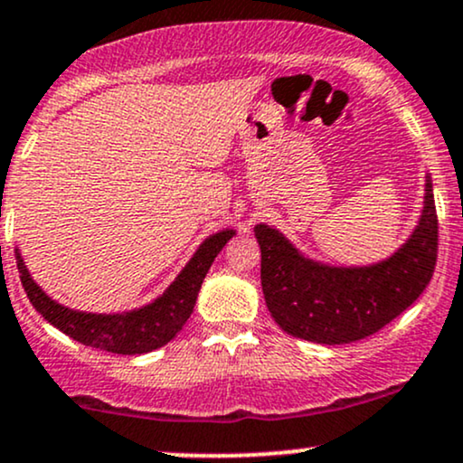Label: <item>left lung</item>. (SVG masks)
<instances>
[{
    "instance_id": "8db88e82",
    "label": "left lung",
    "mask_w": 463,
    "mask_h": 463,
    "mask_svg": "<svg viewBox=\"0 0 463 463\" xmlns=\"http://www.w3.org/2000/svg\"><path fill=\"white\" fill-rule=\"evenodd\" d=\"M261 285L280 328L317 344H350L381 331L424 291L438 261V213L431 180L411 239L372 268H326L298 254L269 226L254 228Z\"/></svg>"
}]
</instances>
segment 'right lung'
<instances>
[{
	"label": "right lung",
	"mask_w": 463,
	"mask_h": 463,
	"mask_svg": "<svg viewBox=\"0 0 463 463\" xmlns=\"http://www.w3.org/2000/svg\"><path fill=\"white\" fill-rule=\"evenodd\" d=\"M235 232L222 231L209 237L202 243L195 257L187 263V268L169 285V289L152 305L143 307L139 311L124 313V316H95V313L71 311L67 307L58 305L47 298L39 285L30 279L21 254L17 252V269L21 285L36 311L45 317L47 322L54 324L58 331L69 335L76 342L98 350L115 354H143L165 346L169 339H174L189 320L194 311L195 298L209 272L211 263L226 246V241Z\"/></svg>",
	"instance_id": "right-lung-1"
}]
</instances>
